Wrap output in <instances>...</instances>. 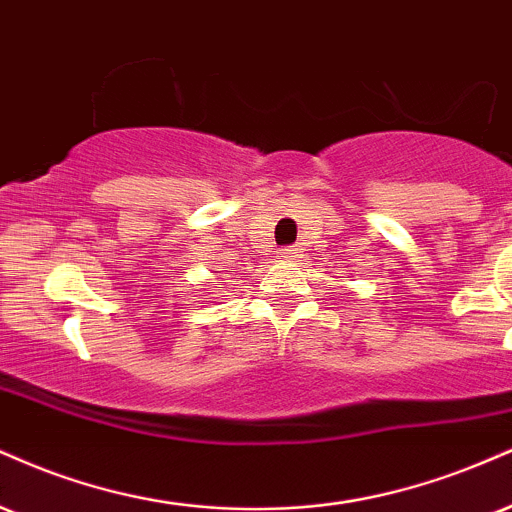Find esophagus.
I'll return each mask as SVG.
<instances>
[{
  "instance_id": "1",
  "label": "esophagus",
  "mask_w": 512,
  "mask_h": 512,
  "mask_svg": "<svg viewBox=\"0 0 512 512\" xmlns=\"http://www.w3.org/2000/svg\"><path fill=\"white\" fill-rule=\"evenodd\" d=\"M281 257L283 260H295V257H300V248L298 245H288V248L281 250Z\"/></svg>"
}]
</instances>
